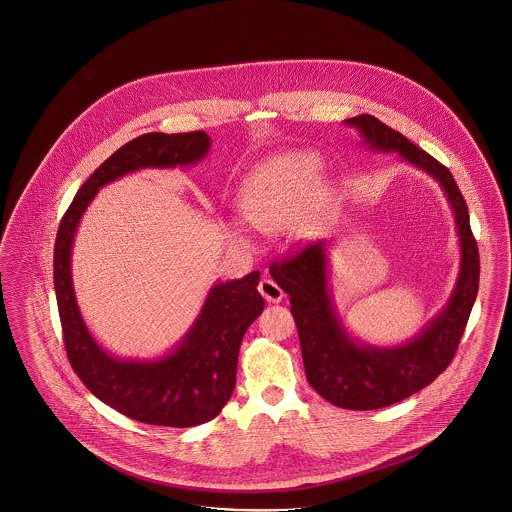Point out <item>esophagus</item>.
I'll return each instance as SVG.
<instances>
[{"instance_id":"1","label":"esophagus","mask_w":512,"mask_h":512,"mask_svg":"<svg viewBox=\"0 0 512 512\" xmlns=\"http://www.w3.org/2000/svg\"><path fill=\"white\" fill-rule=\"evenodd\" d=\"M259 293L263 295L266 302H272V304L281 302V298H283V291H281V287H279L276 281H272V279L268 278H264L263 281L259 283Z\"/></svg>"}]
</instances>
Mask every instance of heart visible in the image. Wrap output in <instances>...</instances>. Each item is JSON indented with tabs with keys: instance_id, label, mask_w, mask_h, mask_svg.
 Here are the masks:
<instances>
[{
	"instance_id": "1",
	"label": "heart",
	"mask_w": 512,
	"mask_h": 512,
	"mask_svg": "<svg viewBox=\"0 0 512 512\" xmlns=\"http://www.w3.org/2000/svg\"><path fill=\"white\" fill-rule=\"evenodd\" d=\"M319 169L321 161L313 152H289L266 161L240 187V214L255 229H279L308 201ZM229 233L238 244L251 242L248 229L238 221L229 223Z\"/></svg>"
}]
</instances>
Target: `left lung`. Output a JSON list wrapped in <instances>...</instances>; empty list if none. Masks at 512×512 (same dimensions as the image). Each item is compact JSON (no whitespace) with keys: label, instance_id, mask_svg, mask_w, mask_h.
<instances>
[{"label":"left lung","instance_id":"obj_1","mask_svg":"<svg viewBox=\"0 0 512 512\" xmlns=\"http://www.w3.org/2000/svg\"><path fill=\"white\" fill-rule=\"evenodd\" d=\"M345 125L358 129L373 152H398L403 161L430 174L445 191L460 240V272L447 306L413 340L396 347L355 340L341 323L328 287L330 242H313L270 266V276L291 296L311 388L343 409L370 411L402 402L447 370L477 298L481 263L467 204L449 169L375 116L360 114Z\"/></svg>","mask_w":512,"mask_h":512}]
</instances>
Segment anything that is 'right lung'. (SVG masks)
<instances>
[{
  "mask_svg": "<svg viewBox=\"0 0 512 512\" xmlns=\"http://www.w3.org/2000/svg\"><path fill=\"white\" fill-rule=\"evenodd\" d=\"M204 131L146 133L129 140L95 169L63 216L54 246V289L67 358L93 396L129 419L189 428L214 419L236 383L240 343L263 313L259 270L217 281L186 336L163 357L118 358L107 353L82 319L71 276V251L80 217L103 186L140 169H174L201 163L210 150Z\"/></svg>",
  "mask_w": 512,
  "mask_h": 512,
  "instance_id": "obj_1",
  "label": "right lung"
}]
</instances>
